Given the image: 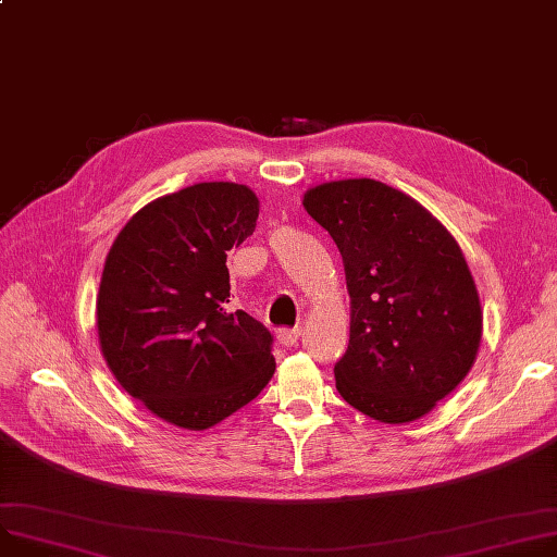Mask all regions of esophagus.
<instances>
[{
	"mask_svg": "<svg viewBox=\"0 0 557 557\" xmlns=\"http://www.w3.org/2000/svg\"><path fill=\"white\" fill-rule=\"evenodd\" d=\"M298 336H300V329L298 326H293V329L284 326V329L277 331V341H280L282 347H293L295 343H298Z\"/></svg>",
	"mask_w": 557,
	"mask_h": 557,
	"instance_id": "34e87169",
	"label": "esophagus"
}]
</instances>
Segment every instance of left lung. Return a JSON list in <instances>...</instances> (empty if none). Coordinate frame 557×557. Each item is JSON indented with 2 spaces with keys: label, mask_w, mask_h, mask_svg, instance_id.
Instances as JSON below:
<instances>
[{
  "label": "left lung",
  "mask_w": 557,
  "mask_h": 557,
  "mask_svg": "<svg viewBox=\"0 0 557 557\" xmlns=\"http://www.w3.org/2000/svg\"><path fill=\"white\" fill-rule=\"evenodd\" d=\"M307 212L336 242L351 298L341 396L383 423L428 414L470 372L476 286L455 237L412 197L374 178L322 183Z\"/></svg>",
  "instance_id": "8db88e82"
}]
</instances>
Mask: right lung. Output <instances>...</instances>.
I'll list each match as a JSON object with an SVG mask.
<instances>
[{
	"label": "right lung",
	"instance_id": "right-lung-1",
	"mask_svg": "<svg viewBox=\"0 0 557 557\" xmlns=\"http://www.w3.org/2000/svg\"><path fill=\"white\" fill-rule=\"evenodd\" d=\"M257 214L246 185L197 183L138 210L107 255L102 356L129 396L178 428L224 421L275 372L271 331L228 307L226 252Z\"/></svg>",
	"mask_w": 557,
	"mask_h": 557
}]
</instances>
